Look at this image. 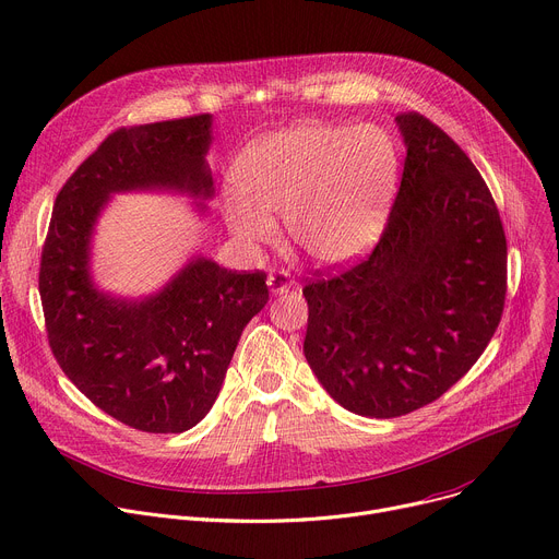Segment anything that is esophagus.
Returning <instances> with one entry per match:
<instances>
[{
    "label": "esophagus",
    "instance_id": "obj_1",
    "mask_svg": "<svg viewBox=\"0 0 559 559\" xmlns=\"http://www.w3.org/2000/svg\"><path fill=\"white\" fill-rule=\"evenodd\" d=\"M267 285H270L272 294H283L292 287V278L285 270H272L267 276Z\"/></svg>",
    "mask_w": 559,
    "mask_h": 559
}]
</instances>
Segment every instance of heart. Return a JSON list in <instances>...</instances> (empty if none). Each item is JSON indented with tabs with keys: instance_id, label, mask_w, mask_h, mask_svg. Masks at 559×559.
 Returning a JSON list of instances; mask_svg holds the SVG:
<instances>
[{
	"instance_id": "b5f03b06",
	"label": "heart",
	"mask_w": 559,
	"mask_h": 559,
	"mask_svg": "<svg viewBox=\"0 0 559 559\" xmlns=\"http://www.w3.org/2000/svg\"><path fill=\"white\" fill-rule=\"evenodd\" d=\"M399 174L396 144L374 124L300 122L251 142L234 167L223 214L247 245H272L274 214L319 265H345L379 238Z\"/></svg>"
}]
</instances>
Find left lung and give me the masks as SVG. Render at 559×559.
I'll use <instances>...</instances> for the list:
<instances>
[{
    "instance_id": "8db88e82",
    "label": "left lung",
    "mask_w": 559,
    "mask_h": 559,
    "mask_svg": "<svg viewBox=\"0 0 559 559\" xmlns=\"http://www.w3.org/2000/svg\"><path fill=\"white\" fill-rule=\"evenodd\" d=\"M403 176L366 259L314 272L306 359L345 411L408 415L460 381L506 302L503 225L477 167L443 129L399 114Z\"/></svg>"
}]
</instances>
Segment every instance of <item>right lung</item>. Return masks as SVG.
I'll return each mask as SVG.
<instances>
[{
    "label": "right lung",
    "mask_w": 559,
    "mask_h": 559,
    "mask_svg": "<svg viewBox=\"0 0 559 559\" xmlns=\"http://www.w3.org/2000/svg\"><path fill=\"white\" fill-rule=\"evenodd\" d=\"M212 118L122 127L60 189L39 261L50 352L99 411L142 432H185L221 392L242 328L270 300L267 274L191 261L142 302L99 294L88 278V238L109 193L169 187L210 198Z\"/></svg>",
    "instance_id": "1"
}]
</instances>
